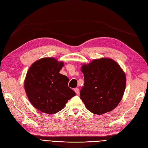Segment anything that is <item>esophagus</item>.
Segmentation results:
<instances>
[{
  "label": "esophagus",
  "instance_id": "34e87169",
  "mask_svg": "<svg viewBox=\"0 0 148 148\" xmlns=\"http://www.w3.org/2000/svg\"><path fill=\"white\" fill-rule=\"evenodd\" d=\"M74 91H75V92H76V94H77V95H78L79 94V89L78 88H75L74 89Z\"/></svg>",
  "mask_w": 148,
  "mask_h": 148
}]
</instances>
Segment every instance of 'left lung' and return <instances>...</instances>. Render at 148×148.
<instances>
[{"label": "left lung", "mask_w": 148, "mask_h": 148, "mask_svg": "<svg viewBox=\"0 0 148 148\" xmlns=\"http://www.w3.org/2000/svg\"><path fill=\"white\" fill-rule=\"evenodd\" d=\"M84 83L80 99L91 112L101 115L112 110L122 100L126 76L112 59L101 58L82 66Z\"/></svg>", "instance_id": "8db88e82"}]
</instances>
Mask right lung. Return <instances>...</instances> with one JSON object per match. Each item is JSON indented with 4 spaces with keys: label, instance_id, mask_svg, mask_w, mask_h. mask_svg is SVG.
<instances>
[{
    "label": "right lung",
    "instance_id": "right-lung-1",
    "mask_svg": "<svg viewBox=\"0 0 148 148\" xmlns=\"http://www.w3.org/2000/svg\"><path fill=\"white\" fill-rule=\"evenodd\" d=\"M64 65L54 58H42L31 65L26 73V95L31 104L42 112H58L76 95L68 86L69 79L59 73Z\"/></svg>",
    "mask_w": 148,
    "mask_h": 148
}]
</instances>
